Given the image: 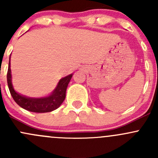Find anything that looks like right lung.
<instances>
[{
  "label": "right lung",
  "mask_w": 158,
  "mask_h": 158,
  "mask_svg": "<svg viewBox=\"0 0 158 158\" xmlns=\"http://www.w3.org/2000/svg\"><path fill=\"white\" fill-rule=\"evenodd\" d=\"M73 75V74H70L60 79L53 92L48 96L42 97V98H29V97L17 93L13 88L12 82H11L10 61L9 60L8 70H7V85H8L11 96L13 97L16 103L21 108L32 112H49V111L58 109L63 102L66 98V89Z\"/></svg>",
  "instance_id": "obj_1"
}]
</instances>
